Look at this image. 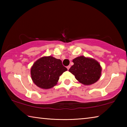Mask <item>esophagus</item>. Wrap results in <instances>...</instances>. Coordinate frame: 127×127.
<instances>
[{"mask_svg":"<svg viewBox=\"0 0 127 127\" xmlns=\"http://www.w3.org/2000/svg\"><path fill=\"white\" fill-rule=\"evenodd\" d=\"M70 67V65H68V66H66V68H67V69H68V70H69V69Z\"/></svg>","mask_w":127,"mask_h":127,"instance_id":"obj_1","label":"esophagus"}]
</instances>
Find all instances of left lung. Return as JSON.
Returning a JSON list of instances; mask_svg holds the SVG:
<instances>
[{
  "instance_id": "1",
  "label": "left lung",
  "mask_w": 127,
  "mask_h": 127,
  "mask_svg": "<svg viewBox=\"0 0 127 127\" xmlns=\"http://www.w3.org/2000/svg\"><path fill=\"white\" fill-rule=\"evenodd\" d=\"M74 64L69 69L79 82L91 85L100 79L102 68L100 64L91 58L80 56L73 60Z\"/></svg>"
}]
</instances>
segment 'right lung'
Segmentation results:
<instances>
[{"label": "right lung", "mask_w": 127, "mask_h": 127, "mask_svg": "<svg viewBox=\"0 0 127 127\" xmlns=\"http://www.w3.org/2000/svg\"><path fill=\"white\" fill-rule=\"evenodd\" d=\"M67 69L61 60L51 56L43 57L37 60L31 68L33 82L42 89H49L57 84L59 77Z\"/></svg>", "instance_id": "right-lung-1"}]
</instances>
